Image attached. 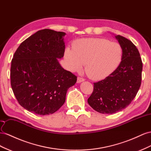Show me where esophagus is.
I'll return each mask as SVG.
<instances>
[{"mask_svg": "<svg viewBox=\"0 0 151 151\" xmlns=\"http://www.w3.org/2000/svg\"><path fill=\"white\" fill-rule=\"evenodd\" d=\"M83 81H85V79L83 78H81V77H78V78H77V83H81Z\"/></svg>", "mask_w": 151, "mask_h": 151, "instance_id": "esophagus-1", "label": "esophagus"}]
</instances>
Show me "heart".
<instances>
[{
  "instance_id": "heart-1",
  "label": "heart",
  "mask_w": 151,
  "mask_h": 151,
  "mask_svg": "<svg viewBox=\"0 0 151 151\" xmlns=\"http://www.w3.org/2000/svg\"><path fill=\"white\" fill-rule=\"evenodd\" d=\"M64 59L71 71H79L85 64V72L90 78L103 80L113 73L121 63L122 45L105 38H81L73 43V48L64 50Z\"/></svg>"
}]
</instances>
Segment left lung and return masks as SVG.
<instances>
[{"instance_id": "8db88e82", "label": "left lung", "mask_w": 151, "mask_h": 151, "mask_svg": "<svg viewBox=\"0 0 151 151\" xmlns=\"http://www.w3.org/2000/svg\"><path fill=\"white\" fill-rule=\"evenodd\" d=\"M123 49L117 69L105 79L93 83L88 104L99 113L113 114L130 104L141 85L142 62L136 46L125 37L116 36Z\"/></svg>"}]
</instances>
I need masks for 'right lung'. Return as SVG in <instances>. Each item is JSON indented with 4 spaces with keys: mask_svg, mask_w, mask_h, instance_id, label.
<instances>
[{
    "mask_svg": "<svg viewBox=\"0 0 151 151\" xmlns=\"http://www.w3.org/2000/svg\"><path fill=\"white\" fill-rule=\"evenodd\" d=\"M62 32L41 29L23 41L11 61V85L19 104L39 115L56 112L66 100L77 76L63 69L58 58L64 56Z\"/></svg>",
    "mask_w": 151,
    "mask_h": 151,
    "instance_id": "1",
    "label": "right lung"
}]
</instances>
